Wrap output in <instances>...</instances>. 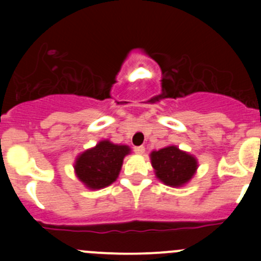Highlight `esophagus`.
<instances>
[{
	"label": "esophagus",
	"mask_w": 261,
	"mask_h": 261,
	"mask_svg": "<svg viewBox=\"0 0 261 261\" xmlns=\"http://www.w3.org/2000/svg\"><path fill=\"white\" fill-rule=\"evenodd\" d=\"M134 151H135L138 155H143V154H145V147H144V146H135V147H134Z\"/></svg>",
	"instance_id": "esophagus-1"
}]
</instances>
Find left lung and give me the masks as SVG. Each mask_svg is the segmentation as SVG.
<instances>
[{"label": "left lung", "mask_w": 261, "mask_h": 261, "mask_svg": "<svg viewBox=\"0 0 261 261\" xmlns=\"http://www.w3.org/2000/svg\"><path fill=\"white\" fill-rule=\"evenodd\" d=\"M150 160L155 177L165 186L173 188L188 184L198 169L197 158L175 145L154 150L150 152Z\"/></svg>", "instance_id": "left-lung-1"}]
</instances>
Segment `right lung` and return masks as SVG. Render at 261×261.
<instances>
[{
  "label": "right lung",
  "mask_w": 261,
  "mask_h": 261,
  "mask_svg": "<svg viewBox=\"0 0 261 261\" xmlns=\"http://www.w3.org/2000/svg\"><path fill=\"white\" fill-rule=\"evenodd\" d=\"M131 152L127 145L101 140L96 146L81 152L73 168L75 177L88 189H102L117 179L123 158Z\"/></svg>",
  "instance_id": "right-lung-1"
}]
</instances>
